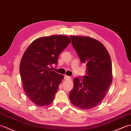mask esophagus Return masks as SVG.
<instances>
[{
  "instance_id": "1",
  "label": "esophagus",
  "mask_w": 131,
  "mask_h": 131,
  "mask_svg": "<svg viewBox=\"0 0 131 131\" xmlns=\"http://www.w3.org/2000/svg\"><path fill=\"white\" fill-rule=\"evenodd\" d=\"M71 79V77L69 76H68V75H65L64 76V80H69Z\"/></svg>"
}]
</instances>
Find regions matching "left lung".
<instances>
[{"label": "left lung", "instance_id": "obj_1", "mask_svg": "<svg viewBox=\"0 0 131 131\" xmlns=\"http://www.w3.org/2000/svg\"><path fill=\"white\" fill-rule=\"evenodd\" d=\"M69 37L81 63L87 66L83 80L78 77L74 79L69 99L80 109H92L104 99L112 84L111 58L106 48L97 40L89 36Z\"/></svg>", "mask_w": 131, "mask_h": 131}]
</instances>
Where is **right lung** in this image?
<instances>
[{
	"instance_id": "right-lung-1",
	"label": "right lung",
	"mask_w": 131,
	"mask_h": 131,
	"mask_svg": "<svg viewBox=\"0 0 131 131\" xmlns=\"http://www.w3.org/2000/svg\"><path fill=\"white\" fill-rule=\"evenodd\" d=\"M71 40L64 35H52L35 40L25 51L19 66L22 86L31 102L40 106L52 103L64 75L50 71Z\"/></svg>"
}]
</instances>
